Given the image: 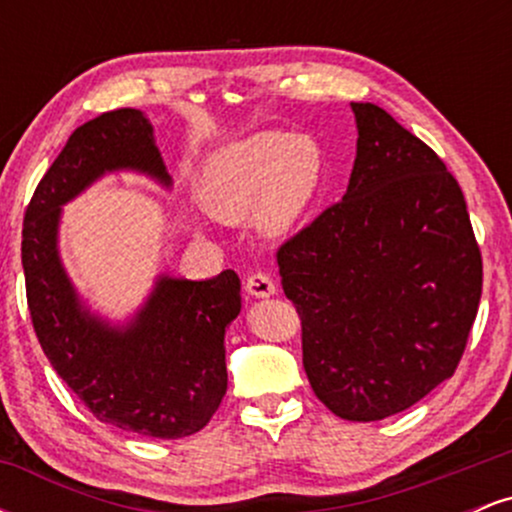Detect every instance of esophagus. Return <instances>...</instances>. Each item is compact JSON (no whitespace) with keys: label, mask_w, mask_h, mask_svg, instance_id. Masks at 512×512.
<instances>
[{"label":"esophagus","mask_w":512,"mask_h":512,"mask_svg":"<svg viewBox=\"0 0 512 512\" xmlns=\"http://www.w3.org/2000/svg\"><path fill=\"white\" fill-rule=\"evenodd\" d=\"M245 291L255 298H269L276 293V286H274L272 276L264 274V272H255L248 276V281H245Z\"/></svg>","instance_id":"obj_1"}]
</instances>
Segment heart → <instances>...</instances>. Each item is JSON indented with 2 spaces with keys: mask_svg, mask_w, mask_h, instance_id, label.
<instances>
[{
  "mask_svg": "<svg viewBox=\"0 0 512 512\" xmlns=\"http://www.w3.org/2000/svg\"><path fill=\"white\" fill-rule=\"evenodd\" d=\"M322 178V156L310 137L257 134L209 161L202 202L216 219L238 223L257 207L267 233H284L308 211Z\"/></svg>",
  "mask_w": 512,
  "mask_h": 512,
  "instance_id": "1",
  "label": "heart"
}]
</instances>
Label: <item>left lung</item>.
I'll return each mask as SVG.
<instances>
[{
    "label": "left lung",
    "mask_w": 512,
    "mask_h": 512,
    "mask_svg": "<svg viewBox=\"0 0 512 512\" xmlns=\"http://www.w3.org/2000/svg\"><path fill=\"white\" fill-rule=\"evenodd\" d=\"M351 110L346 195L276 262L317 399L339 419L380 421L455 373L484 272L467 202L436 151L378 105Z\"/></svg>",
    "instance_id": "1"
}]
</instances>
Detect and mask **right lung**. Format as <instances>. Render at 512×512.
<instances>
[{
	"label": "right lung",
	"instance_id": "obj_1",
	"mask_svg": "<svg viewBox=\"0 0 512 512\" xmlns=\"http://www.w3.org/2000/svg\"><path fill=\"white\" fill-rule=\"evenodd\" d=\"M127 168L170 185L142 110H110L67 139L23 216L28 310L52 368L98 421L185 438L209 424L226 395L223 334L240 313V279L233 269L207 281L161 276L127 327L88 313L57 252L62 204L103 173Z\"/></svg>",
	"mask_w": 512,
	"mask_h": 512
}]
</instances>
